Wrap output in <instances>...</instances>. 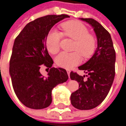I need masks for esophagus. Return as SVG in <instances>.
<instances>
[{"label":"esophagus","instance_id":"34e87169","mask_svg":"<svg viewBox=\"0 0 126 126\" xmlns=\"http://www.w3.org/2000/svg\"><path fill=\"white\" fill-rule=\"evenodd\" d=\"M67 74H68V76H69V78H70V72H71V71H70V70H67Z\"/></svg>","mask_w":126,"mask_h":126}]
</instances>
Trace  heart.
Instances as JSON below:
<instances>
[{
  "label": "heart",
  "mask_w": 126,
  "mask_h": 126,
  "mask_svg": "<svg viewBox=\"0 0 126 126\" xmlns=\"http://www.w3.org/2000/svg\"><path fill=\"white\" fill-rule=\"evenodd\" d=\"M60 28L63 36L75 40L73 50L76 52H63L58 55L55 61L58 66L71 69L81 63V56L84 59L91 57L96 49V42L94 36L89 33L86 26L78 21H69L61 23ZM61 34L56 30H51L47 35L46 46L48 51L52 55L60 49Z\"/></svg>",
  "instance_id": "b5f03b06"
}]
</instances>
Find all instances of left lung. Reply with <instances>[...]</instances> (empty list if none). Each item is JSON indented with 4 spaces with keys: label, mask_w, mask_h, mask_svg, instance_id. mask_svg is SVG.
<instances>
[{
    "label": "left lung",
    "mask_w": 126,
    "mask_h": 126,
    "mask_svg": "<svg viewBox=\"0 0 126 126\" xmlns=\"http://www.w3.org/2000/svg\"><path fill=\"white\" fill-rule=\"evenodd\" d=\"M80 19L94 28L98 47L90 60L78 67L87 74V78L76 72L70 73L71 79L79 84V88L71 94L70 98L75 108L89 110L99 105L111 89L115 74V51L110 33L101 24L91 18Z\"/></svg>",
    "instance_id": "left-lung-1"
}]
</instances>
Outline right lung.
Segmentation results:
<instances>
[{"label": "right lung", "mask_w": 126, "mask_h": 126, "mask_svg": "<svg viewBox=\"0 0 126 126\" xmlns=\"http://www.w3.org/2000/svg\"><path fill=\"white\" fill-rule=\"evenodd\" d=\"M67 17L69 16L62 14L38 18L28 23L15 38L10 59V76L15 94L28 108L48 107L52 103L53 88L68 79L65 69L52 67L53 61L46 47L50 29ZM42 65L50 69L46 78L39 72Z\"/></svg>", "instance_id": "1"}]
</instances>
